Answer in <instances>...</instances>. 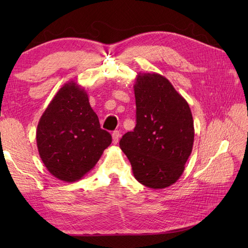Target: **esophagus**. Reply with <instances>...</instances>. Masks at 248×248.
Listing matches in <instances>:
<instances>
[{"mask_svg": "<svg viewBox=\"0 0 248 248\" xmlns=\"http://www.w3.org/2000/svg\"><path fill=\"white\" fill-rule=\"evenodd\" d=\"M112 138H113V143L114 144H117L118 140H119V138H120V132L118 130H116L113 132L112 134Z\"/></svg>", "mask_w": 248, "mask_h": 248, "instance_id": "esophagus-1", "label": "esophagus"}]
</instances>
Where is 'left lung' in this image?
Listing matches in <instances>:
<instances>
[{
    "label": "left lung",
    "mask_w": 248,
    "mask_h": 248,
    "mask_svg": "<svg viewBox=\"0 0 248 248\" xmlns=\"http://www.w3.org/2000/svg\"><path fill=\"white\" fill-rule=\"evenodd\" d=\"M136 125L119 146L136 180L159 189L177 182L194 144L188 103L159 73H138L134 84Z\"/></svg>",
    "instance_id": "1"
}]
</instances>
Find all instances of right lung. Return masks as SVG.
Returning <instances> with one entry per match:
<instances>
[{
	"instance_id": "add662e5",
	"label": "right lung",
	"mask_w": 248,
	"mask_h": 248,
	"mask_svg": "<svg viewBox=\"0 0 248 248\" xmlns=\"http://www.w3.org/2000/svg\"><path fill=\"white\" fill-rule=\"evenodd\" d=\"M36 140L40 159L51 175L75 182L97 164L112 136L100 128L85 89L69 81L40 117Z\"/></svg>"
}]
</instances>
